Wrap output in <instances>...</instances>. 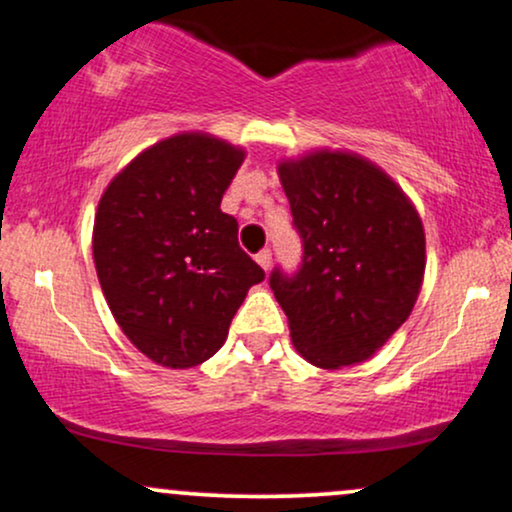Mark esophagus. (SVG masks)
Returning <instances> with one entry per match:
<instances>
[{
    "label": "esophagus",
    "instance_id": "34e87169",
    "mask_svg": "<svg viewBox=\"0 0 512 512\" xmlns=\"http://www.w3.org/2000/svg\"><path fill=\"white\" fill-rule=\"evenodd\" d=\"M255 262L260 264V267L264 269V272H269V267H272V250L264 248V250L257 252V255H255Z\"/></svg>",
    "mask_w": 512,
    "mask_h": 512
}]
</instances>
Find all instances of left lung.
I'll use <instances>...</instances> for the list:
<instances>
[{
	"label": "left lung",
	"instance_id": "left-lung-1",
	"mask_svg": "<svg viewBox=\"0 0 512 512\" xmlns=\"http://www.w3.org/2000/svg\"><path fill=\"white\" fill-rule=\"evenodd\" d=\"M276 170L303 238L298 274L269 276L293 346L325 370L368 361L424 284L419 211L383 168L351 151L317 149Z\"/></svg>",
	"mask_w": 512,
	"mask_h": 512
}]
</instances>
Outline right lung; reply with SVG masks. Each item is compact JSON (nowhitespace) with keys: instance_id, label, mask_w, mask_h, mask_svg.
Returning <instances> with one entry per match:
<instances>
[{"instance_id":"obj_1","label":"right lung","mask_w":512,"mask_h":512,"mask_svg":"<svg viewBox=\"0 0 512 512\" xmlns=\"http://www.w3.org/2000/svg\"><path fill=\"white\" fill-rule=\"evenodd\" d=\"M245 151L207 132L163 139L105 187L93 221V262L127 339L166 368H192L221 349L262 267L221 211Z\"/></svg>"}]
</instances>
